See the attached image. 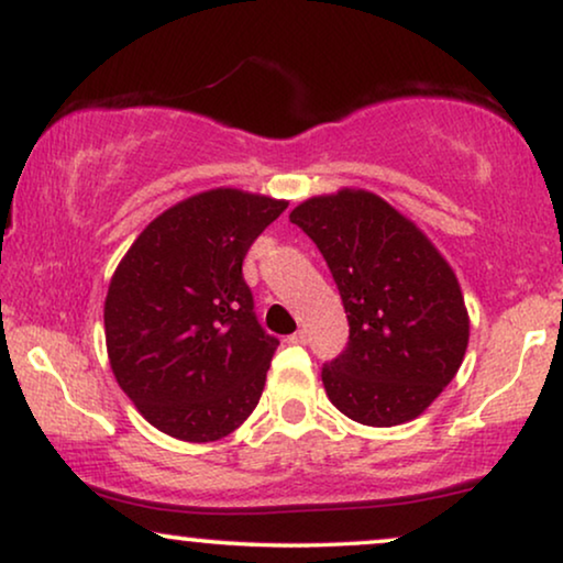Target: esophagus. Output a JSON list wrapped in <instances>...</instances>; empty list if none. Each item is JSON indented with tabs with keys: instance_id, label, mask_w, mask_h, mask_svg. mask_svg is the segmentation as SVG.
I'll list each match as a JSON object with an SVG mask.
<instances>
[{
	"instance_id": "34e87169",
	"label": "esophagus",
	"mask_w": 563,
	"mask_h": 563,
	"mask_svg": "<svg viewBox=\"0 0 563 563\" xmlns=\"http://www.w3.org/2000/svg\"><path fill=\"white\" fill-rule=\"evenodd\" d=\"M287 343L289 345H305L307 343V333H305V330H297V333H291L287 338Z\"/></svg>"
}]
</instances>
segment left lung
I'll use <instances>...</instances> for the list:
<instances>
[{
	"instance_id": "8db88e82",
	"label": "left lung",
	"mask_w": 563,
	"mask_h": 563,
	"mask_svg": "<svg viewBox=\"0 0 563 563\" xmlns=\"http://www.w3.org/2000/svg\"><path fill=\"white\" fill-rule=\"evenodd\" d=\"M289 220L320 249L349 318V345L322 366L330 402L372 428L418 418L466 353L468 314L453 268L372 191L312 197Z\"/></svg>"
}]
</instances>
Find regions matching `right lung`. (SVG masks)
Segmentation results:
<instances>
[{
    "label": "right lung",
    "instance_id": "add662e5",
    "mask_svg": "<svg viewBox=\"0 0 563 563\" xmlns=\"http://www.w3.org/2000/svg\"><path fill=\"white\" fill-rule=\"evenodd\" d=\"M284 199L210 189L158 214L104 299L112 374L153 428L210 443L256 410L279 345L253 312L243 258Z\"/></svg>",
    "mask_w": 563,
    "mask_h": 563
}]
</instances>
